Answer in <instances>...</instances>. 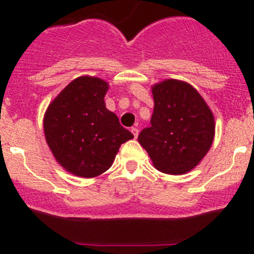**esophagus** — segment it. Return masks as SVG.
Instances as JSON below:
<instances>
[{
    "instance_id": "obj_1",
    "label": "esophagus",
    "mask_w": 254,
    "mask_h": 254,
    "mask_svg": "<svg viewBox=\"0 0 254 254\" xmlns=\"http://www.w3.org/2000/svg\"><path fill=\"white\" fill-rule=\"evenodd\" d=\"M131 132H132V135H134L135 139H136L137 135H139V129H137V127H131Z\"/></svg>"
}]
</instances>
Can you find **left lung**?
I'll use <instances>...</instances> for the list:
<instances>
[{
  "instance_id": "obj_1",
  "label": "left lung",
  "mask_w": 254,
  "mask_h": 254,
  "mask_svg": "<svg viewBox=\"0 0 254 254\" xmlns=\"http://www.w3.org/2000/svg\"><path fill=\"white\" fill-rule=\"evenodd\" d=\"M151 127L139 134L153 166L167 175L193 170L214 140L212 113L200 94L186 82L166 79L152 87Z\"/></svg>"
}]
</instances>
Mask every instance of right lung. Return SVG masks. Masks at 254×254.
I'll return each mask as SVG.
<instances>
[{"label": "right lung", "instance_id": "right-lung-1", "mask_svg": "<svg viewBox=\"0 0 254 254\" xmlns=\"http://www.w3.org/2000/svg\"><path fill=\"white\" fill-rule=\"evenodd\" d=\"M108 83L78 77L65 87L44 117L47 142L56 161L75 176L92 178L112 166L122 143L134 135L106 108Z\"/></svg>", "mask_w": 254, "mask_h": 254}]
</instances>
